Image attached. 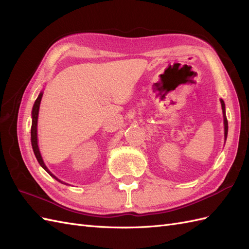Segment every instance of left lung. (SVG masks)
Masks as SVG:
<instances>
[{"label": "left lung", "mask_w": 249, "mask_h": 249, "mask_svg": "<svg viewBox=\"0 0 249 249\" xmlns=\"http://www.w3.org/2000/svg\"><path fill=\"white\" fill-rule=\"evenodd\" d=\"M221 102V106H222V111H223V120H224V137L227 139L228 136V129H229V125H228V119L227 116H225V107H224V102L222 100H220Z\"/></svg>", "instance_id": "left-lung-1"}]
</instances>
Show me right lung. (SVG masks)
I'll return each instance as SVG.
<instances>
[{
    "mask_svg": "<svg viewBox=\"0 0 249 249\" xmlns=\"http://www.w3.org/2000/svg\"><path fill=\"white\" fill-rule=\"evenodd\" d=\"M41 97H42V92H40V94L37 97V100L34 103V106H33V110H32V126H31V142H32V147L34 150V154L37 161L40 164V166L46 170L51 177H53L54 178H56L59 182H61V180L58 179L53 173L48 169V167L46 166V164L43 163L42 161V158L41 155L39 153V148H38V144H37V119H38V111H39V105L41 102ZM62 183V182H61Z\"/></svg>",
    "mask_w": 249,
    "mask_h": 249,
    "instance_id": "right-lung-1",
    "label": "right lung"
}]
</instances>
